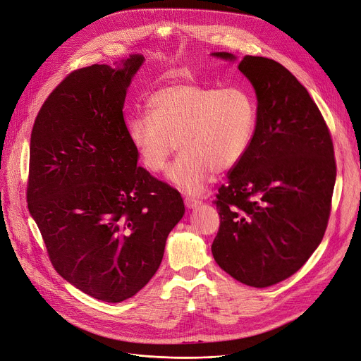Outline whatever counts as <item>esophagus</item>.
I'll return each mask as SVG.
<instances>
[{
	"label": "esophagus",
	"mask_w": 361,
	"mask_h": 361,
	"mask_svg": "<svg viewBox=\"0 0 361 361\" xmlns=\"http://www.w3.org/2000/svg\"><path fill=\"white\" fill-rule=\"evenodd\" d=\"M184 204H185L187 209H195V207H199L202 204V200L195 199V197H190V195H187V197L184 199Z\"/></svg>",
	"instance_id": "34e87169"
}]
</instances>
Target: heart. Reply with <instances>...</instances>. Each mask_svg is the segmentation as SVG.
I'll use <instances>...</instances> for the list:
<instances>
[{"instance_id": "b5f03b06", "label": "heart", "mask_w": 361, "mask_h": 361, "mask_svg": "<svg viewBox=\"0 0 361 361\" xmlns=\"http://www.w3.org/2000/svg\"><path fill=\"white\" fill-rule=\"evenodd\" d=\"M147 108L148 115L128 122V141L151 174L166 170L178 145L181 154L169 178L188 194H202L214 170L226 173L238 166L257 121L252 94L239 86L171 83L155 90Z\"/></svg>"}]
</instances>
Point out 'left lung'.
I'll return each mask as SVG.
<instances>
[{"label": "left lung", "instance_id": "left-lung-1", "mask_svg": "<svg viewBox=\"0 0 361 361\" xmlns=\"http://www.w3.org/2000/svg\"><path fill=\"white\" fill-rule=\"evenodd\" d=\"M238 68L255 87L257 121L216 195L220 227L212 252L236 281L267 288L297 272L321 243L337 167L330 129L297 78L259 56H245Z\"/></svg>", "mask_w": 361, "mask_h": 361}]
</instances>
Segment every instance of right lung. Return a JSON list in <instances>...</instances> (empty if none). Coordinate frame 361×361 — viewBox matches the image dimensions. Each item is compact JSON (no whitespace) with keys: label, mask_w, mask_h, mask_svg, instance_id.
<instances>
[{"label":"right lung","mask_w":361,"mask_h":361,"mask_svg":"<svg viewBox=\"0 0 361 361\" xmlns=\"http://www.w3.org/2000/svg\"><path fill=\"white\" fill-rule=\"evenodd\" d=\"M144 56L64 78L32 125L27 203L57 274L90 297L125 301L154 276L184 214L181 194L137 167L123 119Z\"/></svg>","instance_id":"add662e5"}]
</instances>
